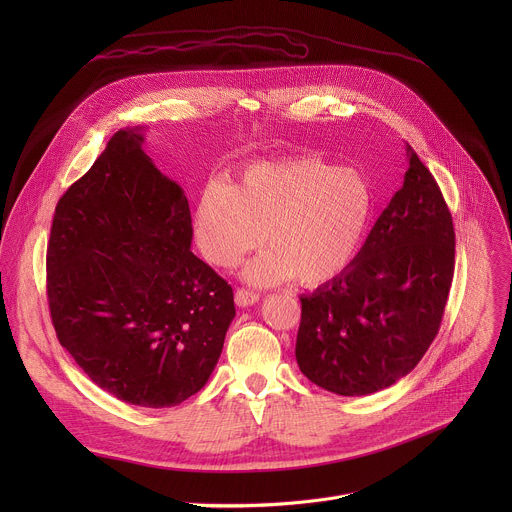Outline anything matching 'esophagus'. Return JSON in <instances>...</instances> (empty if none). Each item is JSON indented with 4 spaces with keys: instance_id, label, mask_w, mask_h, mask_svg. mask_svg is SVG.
Segmentation results:
<instances>
[{
    "instance_id": "1",
    "label": "esophagus",
    "mask_w": 512,
    "mask_h": 512,
    "mask_svg": "<svg viewBox=\"0 0 512 512\" xmlns=\"http://www.w3.org/2000/svg\"><path fill=\"white\" fill-rule=\"evenodd\" d=\"M259 300H261V294H257V291H251V289H245V287H241V289L235 291V302H237V306H241V308L253 306V304H257Z\"/></svg>"
}]
</instances>
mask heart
Returning a JSON list of instances; mask_svg holds the SVG:
<instances>
[{"instance_id":"1","label":"heart","mask_w":512,"mask_h":512,"mask_svg":"<svg viewBox=\"0 0 512 512\" xmlns=\"http://www.w3.org/2000/svg\"><path fill=\"white\" fill-rule=\"evenodd\" d=\"M373 212V192L360 172L330 168L318 158H289L247 166L237 184L210 182L194 210V235L206 261L245 267V279L273 285L296 277L320 285L356 255Z\"/></svg>"}]
</instances>
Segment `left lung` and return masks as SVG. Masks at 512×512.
Segmentation results:
<instances>
[{
	"label": "left lung",
	"instance_id": "1",
	"mask_svg": "<svg viewBox=\"0 0 512 512\" xmlns=\"http://www.w3.org/2000/svg\"><path fill=\"white\" fill-rule=\"evenodd\" d=\"M403 186L348 267L302 296L300 371L318 387L371 395L409 375L440 330L454 277L452 214L407 145Z\"/></svg>",
	"mask_w": 512,
	"mask_h": 512
}]
</instances>
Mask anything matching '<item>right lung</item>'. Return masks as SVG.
<instances>
[{"label": "right lung", "mask_w": 512, "mask_h": 512, "mask_svg": "<svg viewBox=\"0 0 512 512\" xmlns=\"http://www.w3.org/2000/svg\"><path fill=\"white\" fill-rule=\"evenodd\" d=\"M119 129L56 204L46 289L58 342L119 401L174 407L198 393L235 318L231 285L192 251L184 190Z\"/></svg>", "instance_id": "1"}]
</instances>
